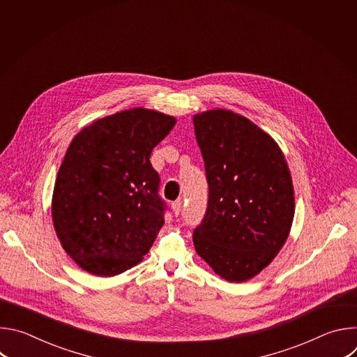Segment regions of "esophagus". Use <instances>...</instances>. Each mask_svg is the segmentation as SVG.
Instances as JSON below:
<instances>
[{
    "label": "esophagus",
    "instance_id": "34e87169",
    "mask_svg": "<svg viewBox=\"0 0 357 357\" xmlns=\"http://www.w3.org/2000/svg\"><path fill=\"white\" fill-rule=\"evenodd\" d=\"M172 211L175 215H179V212L182 211V200H175L172 203Z\"/></svg>",
    "mask_w": 357,
    "mask_h": 357
}]
</instances>
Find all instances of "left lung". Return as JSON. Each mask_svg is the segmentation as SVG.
I'll use <instances>...</instances> for the list:
<instances>
[{"mask_svg":"<svg viewBox=\"0 0 357 357\" xmlns=\"http://www.w3.org/2000/svg\"><path fill=\"white\" fill-rule=\"evenodd\" d=\"M209 183L208 209L193 230L199 256L243 282L264 270L294 220V186L278 144L248 119L216 109L193 117Z\"/></svg>","mask_w":357,"mask_h":357,"instance_id":"left-lung-1","label":"left lung"}]
</instances>
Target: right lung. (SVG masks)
I'll list each match as a JSON object with an SVG mask.
<instances>
[{"label":"right lung","mask_w":357,"mask_h":357,"mask_svg":"<svg viewBox=\"0 0 357 357\" xmlns=\"http://www.w3.org/2000/svg\"><path fill=\"white\" fill-rule=\"evenodd\" d=\"M176 120L142 107L96 120L70 142L52 196L62 247L84 271L113 277L137 266L164 225L151 152Z\"/></svg>","instance_id":"obj_1"}]
</instances>
